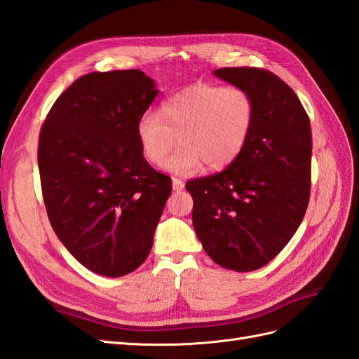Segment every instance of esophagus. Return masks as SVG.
I'll return each mask as SVG.
<instances>
[{
  "instance_id": "1",
  "label": "esophagus",
  "mask_w": 359,
  "mask_h": 359,
  "mask_svg": "<svg viewBox=\"0 0 359 359\" xmlns=\"http://www.w3.org/2000/svg\"><path fill=\"white\" fill-rule=\"evenodd\" d=\"M184 186H186V184H184L182 180H180V178H172V187H173V190H175V191L182 190Z\"/></svg>"
}]
</instances>
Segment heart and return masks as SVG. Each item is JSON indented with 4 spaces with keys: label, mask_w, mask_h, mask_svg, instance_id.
I'll list each match as a JSON object with an SVG mask.
<instances>
[{
    "label": "heart",
    "mask_w": 359,
    "mask_h": 359,
    "mask_svg": "<svg viewBox=\"0 0 359 359\" xmlns=\"http://www.w3.org/2000/svg\"><path fill=\"white\" fill-rule=\"evenodd\" d=\"M255 124V103L243 88L196 83L163 102L157 116L136 123V139L149 165H161L178 140L165 169L190 175L205 165L219 172L241 156ZM177 139L175 140V137Z\"/></svg>",
    "instance_id": "heart-1"
}]
</instances>
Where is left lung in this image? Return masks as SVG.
<instances>
[{
	"label": "left lung",
	"mask_w": 359,
	"mask_h": 359,
	"mask_svg": "<svg viewBox=\"0 0 359 359\" xmlns=\"http://www.w3.org/2000/svg\"><path fill=\"white\" fill-rule=\"evenodd\" d=\"M214 74L250 94L255 124L231 166L186 187L206 255L222 268L247 273L265 266L285 248L307 211L310 119L297 94L274 73L224 67Z\"/></svg>",
	"instance_id": "1"
}]
</instances>
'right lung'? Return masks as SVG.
<instances>
[{
  "label": "right lung",
  "mask_w": 359,
  "mask_h": 359,
  "mask_svg": "<svg viewBox=\"0 0 359 359\" xmlns=\"http://www.w3.org/2000/svg\"><path fill=\"white\" fill-rule=\"evenodd\" d=\"M158 90L140 70L95 72L64 91L39 137L49 222L85 268L123 277L145 262L170 178L142 157L136 123Z\"/></svg>",
  "instance_id": "add662e5"
}]
</instances>
